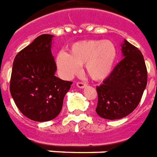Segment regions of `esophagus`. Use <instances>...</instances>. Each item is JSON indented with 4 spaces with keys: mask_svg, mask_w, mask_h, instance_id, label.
Listing matches in <instances>:
<instances>
[{
    "mask_svg": "<svg viewBox=\"0 0 157 157\" xmlns=\"http://www.w3.org/2000/svg\"><path fill=\"white\" fill-rule=\"evenodd\" d=\"M76 85L77 87L79 88V89H84V88L86 86V84H84V83H82V82H78Z\"/></svg>",
    "mask_w": 157,
    "mask_h": 157,
    "instance_id": "esophagus-1",
    "label": "esophagus"
}]
</instances>
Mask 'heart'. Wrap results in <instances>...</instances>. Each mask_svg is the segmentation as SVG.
<instances>
[{
  "mask_svg": "<svg viewBox=\"0 0 157 157\" xmlns=\"http://www.w3.org/2000/svg\"><path fill=\"white\" fill-rule=\"evenodd\" d=\"M117 59V49L111 40H90L71 45L68 54L60 52L56 63L63 77L70 78L84 65L88 76L94 81L104 80L112 73Z\"/></svg>",
  "mask_w": 157,
  "mask_h": 157,
  "instance_id": "b5f03b06",
  "label": "heart"
}]
</instances>
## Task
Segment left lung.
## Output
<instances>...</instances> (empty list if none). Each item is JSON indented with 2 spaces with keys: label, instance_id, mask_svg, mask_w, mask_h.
<instances>
[{
  "label": "left lung",
  "instance_id": "1",
  "mask_svg": "<svg viewBox=\"0 0 157 157\" xmlns=\"http://www.w3.org/2000/svg\"><path fill=\"white\" fill-rule=\"evenodd\" d=\"M123 59L100 86L95 111L105 119L125 117L140 101L147 84V70L141 52L125 39L121 44Z\"/></svg>",
  "mask_w": 157,
  "mask_h": 157
}]
</instances>
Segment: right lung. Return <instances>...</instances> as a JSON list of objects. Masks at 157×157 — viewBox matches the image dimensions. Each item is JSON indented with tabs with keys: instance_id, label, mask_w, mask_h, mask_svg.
Returning a JSON list of instances; mask_svg holds the SVG:
<instances>
[{
	"instance_id": "1",
	"label": "right lung",
	"mask_w": 157,
	"mask_h": 157,
	"mask_svg": "<svg viewBox=\"0 0 157 157\" xmlns=\"http://www.w3.org/2000/svg\"><path fill=\"white\" fill-rule=\"evenodd\" d=\"M53 37L52 34L38 36L13 61L10 82L12 97L20 112L36 122H46L58 116L64 96L73 84L55 76Z\"/></svg>"
}]
</instances>
